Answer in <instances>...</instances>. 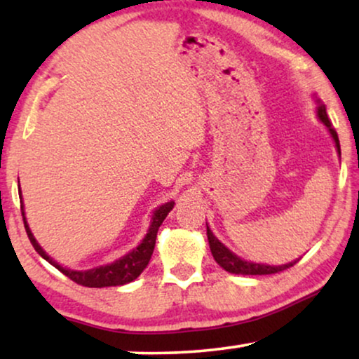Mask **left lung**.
<instances>
[{
    "label": "left lung",
    "instance_id": "8db88e82",
    "mask_svg": "<svg viewBox=\"0 0 359 359\" xmlns=\"http://www.w3.org/2000/svg\"><path fill=\"white\" fill-rule=\"evenodd\" d=\"M317 112H318V117H320V121L328 127V130H330L333 140H335L337 149H338V151H340V140H338L337 130L333 129L332 122H330V119H328L325 106H323V104L318 106V111ZM208 240H209L210 252H212V257H214L215 262H217L220 266L225 269V271H229V273H232V274H243V276H258V274H274V273L284 271V269L291 268V266H294V264L297 263V262H294V263H289V264H283V266H268V264L243 262V259H240L237 255H233L232 252H230L229 248H225L224 245L220 243L219 240L214 237L212 232H210V230H209V227H208Z\"/></svg>",
    "mask_w": 359,
    "mask_h": 359
}]
</instances>
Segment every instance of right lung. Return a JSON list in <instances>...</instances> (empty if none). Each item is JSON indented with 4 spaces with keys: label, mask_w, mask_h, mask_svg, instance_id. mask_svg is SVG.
<instances>
[{
    "label": "right lung",
    "mask_w": 359,
    "mask_h": 359,
    "mask_svg": "<svg viewBox=\"0 0 359 359\" xmlns=\"http://www.w3.org/2000/svg\"><path fill=\"white\" fill-rule=\"evenodd\" d=\"M173 205H175V203H166L163 205H160V208L155 210L154 219H151V225L149 229V233L145 235L144 242H142L135 250H132L130 253H127L126 257H122L121 259H117V262H114V263L106 264V266L90 269V271H72V269L62 268L60 264L53 262V259L48 257V255L43 252L41 247H39L36 238H34L31 230H29V225H27L26 217H24V212H22V205H21V212H22V220H24V227H26L27 237H29V240H31L34 250H36V252L41 255L43 259H47V262L53 264L58 271H62L67 278H70L73 283L80 284V286L107 287V286H122V284L134 281V279L140 276V273L144 271V269L147 268V264H149V262H150L151 253H154L158 227L165 220L166 215H168L170 210L173 209Z\"/></svg>",
    "instance_id": "obj_1"
}]
</instances>
